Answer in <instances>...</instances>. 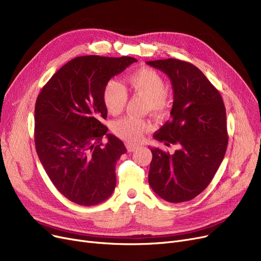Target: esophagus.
<instances>
[{
    "mask_svg": "<svg viewBox=\"0 0 261 261\" xmlns=\"http://www.w3.org/2000/svg\"><path fill=\"white\" fill-rule=\"evenodd\" d=\"M139 148H140L139 145H134V144H131V143L127 144V149H128V151H130V152L135 151V150H138Z\"/></svg>",
    "mask_w": 261,
    "mask_h": 261,
    "instance_id": "esophagus-1",
    "label": "esophagus"
}]
</instances>
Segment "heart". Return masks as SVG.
<instances>
[{
    "instance_id": "heart-1",
    "label": "heart",
    "mask_w": 261,
    "mask_h": 261,
    "mask_svg": "<svg viewBox=\"0 0 261 261\" xmlns=\"http://www.w3.org/2000/svg\"><path fill=\"white\" fill-rule=\"evenodd\" d=\"M129 89L138 95L144 96L147 99V110L154 113L165 112L169 106V98L166 93V81L156 71L149 67H142L126 78ZM102 98L109 113L119 114L125 108L128 95L121 84L117 80H109L102 91ZM151 128L150 122L145 119L126 116L114 123V131L128 142H139L143 135Z\"/></svg>"
}]
</instances>
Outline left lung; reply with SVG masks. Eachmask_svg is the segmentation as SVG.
<instances>
[{"mask_svg":"<svg viewBox=\"0 0 261 261\" xmlns=\"http://www.w3.org/2000/svg\"><path fill=\"white\" fill-rule=\"evenodd\" d=\"M146 63L165 73L173 90L171 118L153 138L179 147L173 154L150 148L149 185L167 202L189 201L208 186L223 161L228 143L225 107L194 64L173 58Z\"/></svg>","mask_w":261,"mask_h":261,"instance_id":"left-lung-1","label":"left lung"}]
</instances>
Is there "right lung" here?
<instances>
[{
    "label": "right lung",
    "mask_w": 261,
    "mask_h": 261,
    "mask_svg": "<svg viewBox=\"0 0 261 261\" xmlns=\"http://www.w3.org/2000/svg\"><path fill=\"white\" fill-rule=\"evenodd\" d=\"M135 58L76 57L53 75L35 107V145L53 184L70 201L92 206L106 201L116 185L115 166L127 152L101 123L108 110L102 91ZM106 135L107 144L101 140Z\"/></svg>",
    "instance_id": "obj_1"
}]
</instances>
